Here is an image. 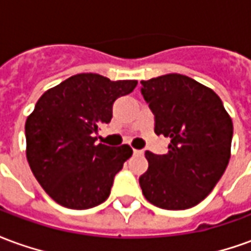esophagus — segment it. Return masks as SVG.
I'll return each instance as SVG.
<instances>
[{"instance_id": "34e87169", "label": "esophagus", "mask_w": 251, "mask_h": 251, "mask_svg": "<svg viewBox=\"0 0 251 251\" xmlns=\"http://www.w3.org/2000/svg\"><path fill=\"white\" fill-rule=\"evenodd\" d=\"M133 153L137 154V156H142V154H144V151H140V149H133Z\"/></svg>"}]
</instances>
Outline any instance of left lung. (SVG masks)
Instances as JSON below:
<instances>
[{
  "label": "left lung",
  "mask_w": 251,
  "mask_h": 251,
  "mask_svg": "<svg viewBox=\"0 0 251 251\" xmlns=\"http://www.w3.org/2000/svg\"><path fill=\"white\" fill-rule=\"evenodd\" d=\"M154 114L156 134L169 137L168 153H145L140 177L148 201L164 210H187L214 189L231 156L232 121L214 90L192 77L168 74L142 80Z\"/></svg>",
  "instance_id": "1"
}]
</instances>
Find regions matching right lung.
Masks as SVG:
<instances>
[{"label": "right lung", "instance_id": "1", "mask_svg": "<svg viewBox=\"0 0 251 251\" xmlns=\"http://www.w3.org/2000/svg\"><path fill=\"white\" fill-rule=\"evenodd\" d=\"M137 80L77 74L47 90L25 122L26 160L36 180L56 203L86 210L109 198L114 176L133 154L129 145H95L113 103Z\"/></svg>", "mask_w": 251, "mask_h": 251}]
</instances>
